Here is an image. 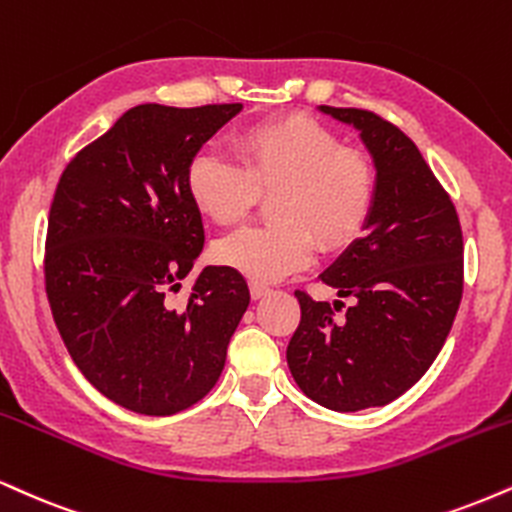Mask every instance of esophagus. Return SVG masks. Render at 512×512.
I'll return each instance as SVG.
<instances>
[{
	"label": "esophagus",
	"mask_w": 512,
	"mask_h": 512,
	"mask_svg": "<svg viewBox=\"0 0 512 512\" xmlns=\"http://www.w3.org/2000/svg\"><path fill=\"white\" fill-rule=\"evenodd\" d=\"M269 293V286H264V283H257V281H252L250 283V295H252V300H260V298H264V295Z\"/></svg>",
	"instance_id": "34e87169"
}]
</instances>
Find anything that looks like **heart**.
<instances>
[{
  "instance_id": "heart-1",
  "label": "heart",
  "mask_w": 512,
  "mask_h": 512,
  "mask_svg": "<svg viewBox=\"0 0 512 512\" xmlns=\"http://www.w3.org/2000/svg\"><path fill=\"white\" fill-rule=\"evenodd\" d=\"M238 162L202 150L188 166L190 200L221 226L240 224L274 195L272 226H250L217 245L221 264L269 283L298 272L315 255L346 250L377 205V169L365 152L341 145L329 126L305 114L257 121L233 135Z\"/></svg>"
}]
</instances>
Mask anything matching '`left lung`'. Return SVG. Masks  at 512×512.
I'll return each instance as SVG.
<instances>
[{
	"mask_svg": "<svg viewBox=\"0 0 512 512\" xmlns=\"http://www.w3.org/2000/svg\"><path fill=\"white\" fill-rule=\"evenodd\" d=\"M353 123L377 166L367 233L322 274L341 300L295 291L300 324L286 360L324 408L355 412L403 396L432 367L463 298V229L451 195L417 145L367 109L322 107Z\"/></svg>",
	"mask_w": 512,
	"mask_h": 512,
	"instance_id": "8db88e82",
	"label": "left lung"
}]
</instances>
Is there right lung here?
<instances>
[{"label": "right lung", "mask_w": 512, "mask_h": 512, "mask_svg": "<svg viewBox=\"0 0 512 512\" xmlns=\"http://www.w3.org/2000/svg\"><path fill=\"white\" fill-rule=\"evenodd\" d=\"M243 104H138L66 164L47 219L45 291L64 346L102 396L166 417L212 391L250 305L243 274L205 267L186 174Z\"/></svg>", "instance_id": "1"}]
</instances>
